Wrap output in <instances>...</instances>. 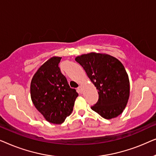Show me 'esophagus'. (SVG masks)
I'll use <instances>...</instances> for the list:
<instances>
[{
	"mask_svg": "<svg viewBox=\"0 0 156 156\" xmlns=\"http://www.w3.org/2000/svg\"><path fill=\"white\" fill-rule=\"evenodd\" d=\"M77 90H78V91H79V92H80V93H81V94H82V87H81V86H80V87H78V88H77Z\"/></svg>",
	"mask_w": 156,
	"mask_h": 156,
	"instance_id": "esophagus-1",
	"label": "esophagus"
}]
</instances>
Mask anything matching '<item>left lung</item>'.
I'll use <instances>...</instances> for the list:
<instances>
[{
    "label": "left lung",
    "mask_w": 156,
    "mask_h": 156,
    "mask_svg": "<svg viewBox=\"0 0 156 156\" xmlns=\"http://www.w3.org/2000/svg\"><path fill=\"white\" fill-rule=\"evenodd\" d=\"M75 60L98 89L99 99L91 109L106 119L120 115L130 94L129 76L122 63L111 55L95 52L78 56Z\"/></svg>",
    "instance_id": "obj_1"
}]
</instances>
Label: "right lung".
<instances>
[{"label": "right lung", "mask_w": 156, "mask_h": 156, "mask_svg": "<svg viewBox=\"0 0 156 156\" xmlns=\"http://www.w3.org/2000/svg\"><path fill=\"white\" fill-rule=\"evenodd\" d=\"M62 57H53L34 74L30 84L33 103L50 123H62L72 114L78 93L70 88L59 67Z\"/></svg>", "instance_id": "add662e5"}]
</instances>
